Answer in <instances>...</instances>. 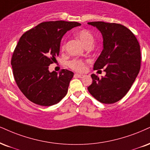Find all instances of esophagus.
<instances>
[{
    "instance_id": "1",
    "label": "esophagus",
    "mask_w": 150,
    "mask_h": 150,
    "mask_svg": "<svg viewBox=\"0 0 150 150\" xmlns=\"http://www.w3.org/2000/svg\"><path fill=\"white\" fill-rule=\"evenodd\" d=\"M75 76L78 77V78H83L84 76V75L81 74H75Z\"/></svg>"
}]
</instances>
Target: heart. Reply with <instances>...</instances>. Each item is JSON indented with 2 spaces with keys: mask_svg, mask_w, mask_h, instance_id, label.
Segmentation results:
<instances>
[{
  "mask_svg": "<svg viewBox=\"0 0 150 150\" xmlns=\"http://www.w3.org/2000/svg\"><path fill=\"white\" fill-rule=\"evenodd\" d=\"M76 36L78 38L81 42L85 47H89L93 44L95 38H94L93 34L90 32V30L87 29H82V30H79L76 33ZM65 41L63 42L62 46V49L64 50L65 49ZM69 67L71 69L76 71H83L86 69V62L84 60H79V59H73V60L69 62Z\"/></svg>",
  "mask_w": 150,
  "mask_h": 150,
  "instance_id": "1",
  "label": "heart"
}]
</instances>
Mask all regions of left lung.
I'll use <instances>...</instances> for the list:
<instances>
[{"label": "left lung", "instance_id": "obj_1", "mask_svg": "<svg viewBox=\"0 0 150 150\" xmlns=\"http://www.w3.org/2000/svg\"><path fill=\"white\" fill-rule=\"evenodd\" d=\"M100 31L103 49L94 69H104L105 76L91 75L88 91L103 103H113L126 95L136 80L141 64L140 44L134 34L122 24L88 22Z\"/></svg>", "mask_w": 150, "mask_h": 150}]
</instances>
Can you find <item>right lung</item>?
<instances>
[{
	"label": "right lung",
	"instance_id": "1",
	"mask_svg": "<svg viewBox=\"0 0 150 150\" xmlns=\"http://www.w3.org/2000/svg\"><path fill=\"white\" fill-rule=\"evenodd\" d=\"M77 22H42L20 38L13 52L11 64L16 85L25 97L43 106L56 104L67 95L74 73L67 69L49 71L56 61L62 38Z\"/></svg>",
	"mask_w": 150,
	"mask_h": 150
}]
</instances>
